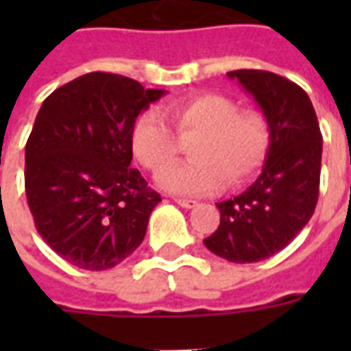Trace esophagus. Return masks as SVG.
Instances as JSON below:
<instances>
[{"instance_id": "obj_1", "label": "esophagus", "mask_w": 351, "mask_h": 351, "mask_svg": "<svg viewBox=\"0 0 351 351\" xmlns=\"http://www.w3.org/2000/svg\"><path fill=\"white\" fill-rule=\"evenodd\" d=\"M176 205L184 206V208H193V206H197V201H193V199H175Z\"/></svg>"}]
</instances>
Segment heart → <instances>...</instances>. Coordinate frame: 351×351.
<instances>
[{
	"mask_svg": "<svg viewBox=\"0 0 351 351\" xmlns=\"http://www.w3.org/2000/svg\"><path fill=\"white\" fill-rule=\"evenodd\" d=\"M179 138L190 143L188 163L175 165L158 178L163 190L178 195H203L248 182L263 165L271 148V125L259 110H239L235 101L221 93L205 92L169 103L163 116L146 110L130 133L133 156L158 175L178 156Z\"/></svg>",
	"mask_w": 351,
	"mask_h": 351,
	"instance_id": "b5f03b06",
	"label": "heart"
}]
</instances>
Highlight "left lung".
I'll return each mask as SVG.
<instances>
[{
  "instance_id": "obj_1",
  "label": "left lung",
  "mask_w": 351,
  "mask_h": 351,
  "mask_svg": "<svg viewBox=\"0 0 351 351\" xmlns=\"http://www.w3.org/2000/svg\"><path fill=\"white\" fill-rule=\"evenodd\" d=\"M271 125L265 167L250 188L216 203L220 226L205 246L233 263H256L286 248L314 214L322 171V131L301 86L271 71H229Z\"/></svg>"
}]
</instances>
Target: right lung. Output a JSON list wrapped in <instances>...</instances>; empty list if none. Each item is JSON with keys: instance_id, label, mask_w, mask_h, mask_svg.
Instances as JSON below:
<instances>
[{"instance_id": "right-lung-1", "label": "right lung", "mask_w": 351, "mask_h": 351, "mask_svg": "<svg viewBox=\"0 0 351 351\" xmlns=\"http://www.w3.org/2000/svg\"><path fill=\"white\" fill-rule=\"evenodd\" d=\"M163 90L88 73L43 101L26 143V197L37 233L60 258L105 271L130 258L160 203L131 169L130 133Z\"/></svg>"}]
</instances>
